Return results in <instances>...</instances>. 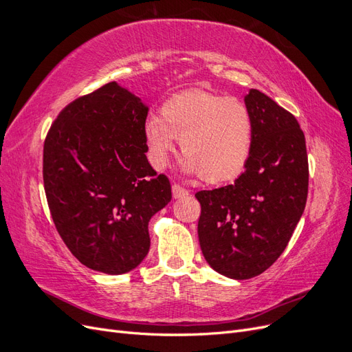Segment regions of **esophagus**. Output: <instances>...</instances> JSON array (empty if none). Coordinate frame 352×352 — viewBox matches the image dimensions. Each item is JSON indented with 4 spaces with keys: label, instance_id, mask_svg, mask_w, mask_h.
<instances>
[{
    "label": "esophagus",
    "instance_id": "1",
    "mask_svg": "<svg viewBox=\"0 0 352 352\" xmlns=\"http://www.w3.org/2000/svg\"><path fill=\"white\" fill-rule=\"evenodd\" d=\"M172 192H173V198H176V199L185 198L186 195H189V190L185 189V188H182L180 185H177V184H175V185L172 186Z\"/></svg>",
    "mask_w": 352,
    "mask_h": 352
}]
</instances>
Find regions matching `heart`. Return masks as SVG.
<instances>
[{"instance_id": "1", "label": "heart", "mask_w": 352, "mask_h": 352, "mask_svg": "<svg viewBox=\"0 0 352 352\" xmlns=\"http://www.w3.org/2000/svg\"><path fill=\"white\" fill-rule=\"evenodd\" d=\"M176 138L185 154L182 170L217 184L236 177L247 166L254 122L243 102L206 91H189L168 98L162 117H148L144 140L157 170H163Z\"/></svg>"}]
</instances>
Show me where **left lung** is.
I'll use <instances>...</instances> for the list:
<instances>
[{
	"label": "left lung",
	"mask_w": 352,
	"mask_h": 352,
	"mask_svg": "<svg viewBox=\"0 0 352 352\" xmlns=\"http://www.w3.org/2000/svg\"><path fill=\"white\" fill-rule=\"evenodd\" d=\"M254 122L245 172L232 185L195 194L198 238L210 267L230 279H251L280 257L308 194L305 138L295 117L267 95H245Z\"/></svg>",
	"instance_id": "left-lung-1"
}]
</instances>
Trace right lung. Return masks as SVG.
<instances>
[{
	"mask_svg": "<svg viewBox=\"0 0 352 352\" xmlns=\"http://www.w3.org/2000/svg\"><path fill=\"white\" fill-rule=\"evenodd\" d=\"M141 98L110 82L61 110L44 144V188L52 220L87 267L123 274L150 251L148 223L172 186L148 163Z\"/></svg>",
	"mask_w": 352,
	"mask_h": 352,
	"instance_id": "obj_1",
	"label": "right lung"
}]
</instances>
